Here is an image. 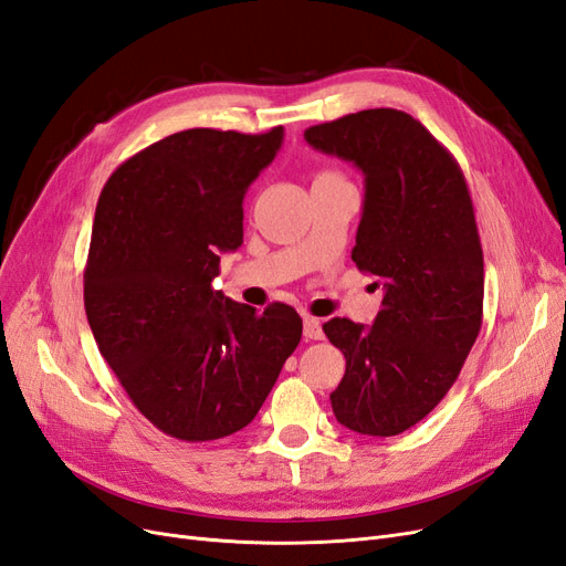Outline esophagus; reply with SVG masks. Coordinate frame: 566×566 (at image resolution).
I'll return each mask as SVG.
<instances>
[{
    "instance_id": "obj_1",
    "label": "esophagus",
    "mask_w": 566,
    "mask_h": 566,
    "mask_svg": "<svg viewBox=\"0 0 566 566\" xmlns=\"http://www.w3.org/2000/svg\"><path fill=\"white\" fill-rule=\"evenodd\" d=\"M304 337L306 339H323L321 321L314 316H304Z\"/></svg>"
}]
</instances>
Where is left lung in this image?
Masks as SVG:
<instances>
[{"label": "left lung", "instance_id": "left-lung-1", "mask_svg": "<svg viewBox=\"0 0 566 566\" xmlns=\"http://www.w3.org/2000/svg\"><path fill=\"white\" fill-rule=\"evenodd\" d=\"M304 139L361 169L352 260L382 287L373 325L323 323L347 358L333 413L358 434H401L447 397L482 328L484 254L468 184L403 111H358L310 127Z\"/></svg>", "mask_w": 566, "mask_h": 566}]
</instances>
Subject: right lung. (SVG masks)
<instances>
[{
  "label": "right lung",
  "instance_id": "obj_1",
  "mask_svg": "<svg viewBox=\"0 0 566 566\" xmlns=\"http://www.w3.org/2000/svg\"><path fill=\"white\" fill-rule=\"evenodd\" d=\"M283 144L266 134L186 129L119 165L101 191L84 310L132 403L181 441L254 420L302 337L287 304L212 287L219 254L243 245V198Z\"/></svg>",
  "mask_w": 566,
  "mask_h": 566
}]
</instances>
